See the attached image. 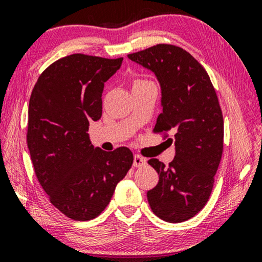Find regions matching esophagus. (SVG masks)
<instances>
[{
  "label": "esophagus",
  "mask_w": 262,
  "mask_h": 262,
  "mask_svg": "<svg viewBox=\"0 0 262 262\" xmlns=\"http://www.w3.org/2000/svg\"><path fill=\"white\" fill-rule=\"evenodd\" d=\"M133 165H134V167H142L146 165V159L142 158L141 155L135 154L134 155V163H133Z\"/></svg>",
  "instance_id": "esophagus-1"
}]
</instances>
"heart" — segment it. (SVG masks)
Listing matches in <instances>:
<instances>
[{
    "label": "heart",
    "instance_id": "obj_1",
    "mask_svg": "<svg viewBox=\"0 0 262 262\" xmlns=\"http://www.w3.org/2000/svg\"><path fill=\"white\" fill-rule=\"evenodd\" d=\"M147 82H149V81L141 80V79H136V80H134V82H133V88L138 87V85H141V84H143V83H147Z\"/></svg>",
    "mask_w": 262,
    "mask_h": 262
}]
</instances>
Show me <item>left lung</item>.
I'll list each match as a JSON object with an SVG mask.
<instances>
[{
    "label": "left lung",
    "instance_id": "1",
    "mask_svg": "<svg viewBox=\"0 0 262 262\" xmlns=\"http://www.w3.org/2000/svg\"><path fill=\"white\" fill-rule=\"evenodd\" d=\"M128 57L158 77L162 113L154 133L171 130L175 140L168 167L158 159L148 161L159 174V183L147 192L148 202L162 220L186 221L208 201L224 150V118L215 89L206 69L180 47L156 45Z\"/></svg>",
    "mask_w": 262,
    "mask_h": 262
}]
</instances>
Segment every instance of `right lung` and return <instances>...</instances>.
I'll use <instances>...</instances> for the list:
<instances>
[{"instance_id":"add662e5","label":"right lung","mask_w":262,"mask_h":262,"mask_svg":"<svg viewBox=\"0 0 262 262\" xmlns=\"http://www.w3.org/2000/svg\"><path fill=\"white\" fill-rule=\"evenodd\" d=\"M122 57L73 54L49 66L29 100L28 143L34 170L53 206L76 221L103 212L134 156L129 148H94L89 122L102 115L104 82Z\"/></svg>"}]
</instances>
